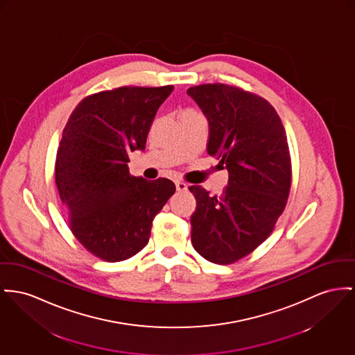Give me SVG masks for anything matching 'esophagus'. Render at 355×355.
<instances>
[{"label": "esophagus", "instance_id": "34e87169", "mask_svg": "<svg viewBox=\"0 0 355 355\" xmlns=\"http://www.w3.org/2000/svg\"><path fill=\"white\" fill-rule=\"evenodd\" d=\"M175 186H176V189H178L179 192H182V191H187V184H186L184 182L176 180V182H175Z\"/></svg>", "mask_w": 355, "mask_h": 355}]
</instances>
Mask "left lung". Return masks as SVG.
Masks as SVG:
<instances>
[{"instance_id":"1","label":"left lung","mask_w":355,"mask_h":355,"mask_svg":"<svg viewBox=\"0 0 355 355\" xmlns=\"http://www.w3.org/2000/svg\"><path fill=\"white\" fill-rule=\"evenodd\" d=\"M187 94L209 119L207 153L229 171L219 196L189 187L196 199L191 242L203 259L229 265L259 248L283 214L292 182L286 135L260 95L223 83L193 86Z\"/></svg>"}]
</instances>
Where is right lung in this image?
Returning a JSON list of instances; mask_svg holds the SVG:
<instances>
[{
	"instance_id": "obj_1",
	"label": "right lung",
	"mask_w": 355,
	"mask_h": 355,
	"mask_svg": "<svg viewBox=\"0 0 355 355\" xmlns=\"http://www.w3.org/2000/svg\"><path fill=\"white\" fill-rule=\"evenodd\" d=\"M173 86H123L83 98L58 148L55 182L75 238L107 262L148 243L152 220L175 193L166 178L129 173V153L144 150L150 125Z\"/></svg>"
}]
</instances>
